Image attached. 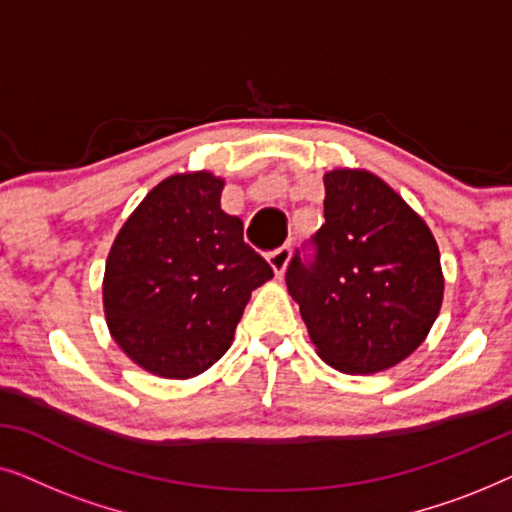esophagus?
Instances as JSON below:
<instances>
[{
	"label": "esophagus",
	"instance_id": "esophagus-1",
	"mask_svg": "<svg viewBox=\"0 0 512 512\" xmlns=\"http://www.w3.org/2000/svg\"><path fill=\"white\" fill-rule=\"evenodd\" d=\"M289 258H291V247H289V244H284V247H279V249L270 251V254H268V263H270V268L275 270L277 277H282L284 272H286Z\"/></svg>",
	"mask_w": 512,
	"mask_h": 512
}]
</instances>
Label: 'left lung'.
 Listing matches in <instances>:
<instances>
[{"label": "left lung", "mask_w": 512, "mask_h": 512, "mask_svg": "<svg viewBox=\"0 0 512 512\" xmlns=\"http://www.w3.org/2000/svg\"><path fill=\"white\" fill-rule=\"evenodd\" d=\"M324 219L312 263L296 254L286 286L310 340L347 375L382 373L415 352L443 305L436 237L377 174H324Z\"/></svg>", "instance_id": "left-lung-1"}]
</instances>
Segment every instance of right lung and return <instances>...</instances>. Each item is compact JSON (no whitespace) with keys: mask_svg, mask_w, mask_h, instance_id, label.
Here are the masks:
<instances>
[{"mask_svg":"<svg viewBox=\"0 0 512 512\" xmlns=\"http://www.w3.org/2000/svg\"><path fill=\"white\" fill-rule=\"evenodd\" d=\"M226 181L172 174L146 193L111 244L104 317L116 345L151 375L188 380L221 359L251 291L272 268L221 209Z\"/></svg>","mask_w":512,"mask_h":512,"instance_id":"1","label":"right lung"}]
</instances>
